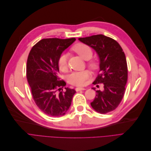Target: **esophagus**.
Segmentation results:
<instances>
[{
    "label": "esophagus",
    "instance_id": "34e87169",
    "mask_svg": "<svg viewBox=\"0 0 151 151\" xmlns=\"http://www.w3.org/2000/svg\"><path fill=\"white\" fill-rule=\"evenodd\" d=\"M86 89L85 88H76V91H84Z\"/></svg>",
    "mask_w": 151,
    "mask_h": 151
}]
</instances>
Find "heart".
Instances as JSON below:
<instances>
[{"instance_id": "1", "label": "heart", "mask_w": 151, "mask_h": 151, "mask_svg": "<svg viewBox=\"0 0 151 151\" xmlns=\"http://www.w3.org/2000/svg\"><path fill=\"white\" fill-rule=\"evenodd\" d=\"M72 50L76 53L77 55L84 60H88L87 64L88 67L92 69H95L98 67L97 62L94 59H90L93 56V50L89 45L85 43H79L75 45L72 48ZM67 61L68 55L66 53H62L58 59V66L60 70L62 72H65L67 70ZM90 76V72L87 70H83L79 72H74L68 76V81L70 84L83 86L86 84L87 80L89 79Z\"/></svg>"}]
</instances>
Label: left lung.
Wrapping results in <instances>:
<instances>
[{"mask_svg": "<svg viewBox=\"0 0 151 151\" xmlns=\"http://www.w3.org/2000/svg\"><path fill=\"white\" fill-rule=\"evenodd\" d=\"M79 40L94 48L100 59L99 74L93 84L102 83L104 89L96 91L91 106L101 114L112 111L118 106L125 94L128 67L124 52L116 40L103 35L80 38Z\"/></svg>", "mask_w": 151, "mask_h": 151, "instance_id": "8db88e82", "label": "left lung"}]
</instances>
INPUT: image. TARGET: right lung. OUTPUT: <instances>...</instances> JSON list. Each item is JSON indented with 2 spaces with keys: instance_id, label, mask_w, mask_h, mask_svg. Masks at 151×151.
<instances>
[{
  "instance_id": "right-lung-1",
  "label": "right lung",
  "mask_w": 151,
  "mask_h": 151,
  "mask_svg": "<svg viewBox=\"0 0 151 151\" xmlns=\"http://www.w3.org/2000/svg\"><path fill=\"white\" fill-rule=\"evenodd\" d=\"M75 40V38L42 39L29 53L26 78L36 106L47 115H64L76 93L74 89L68 88L63 91L66 83L58 76V57Z\"/></svg>"
}]
</instances>
